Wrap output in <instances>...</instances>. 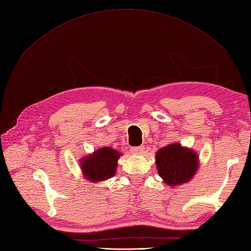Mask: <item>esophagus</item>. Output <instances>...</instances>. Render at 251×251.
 Instances as JSON below:
<instances>
[{
    "label": "esophagus",
    "mask_w": 251,
    "mask_h": 251,
    "mask_svg": "<svg viewBox=\"0 0 251 251\" xmlns=\"http://www.w3.org/2000/svg\"><path fill=\"white\" fill-rule=\"evenodd\" d=\"M131 151H132V153H134V154H143L145 152V148H144V146L135 147V148H132Z\"/></svg>",
    "instance_id": "esophagus-1"
}]
</instances>
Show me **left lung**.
Returning <instances> with one entry per match:
<instances>
[{"label": "left lung", "mask_w": 251, "mask_h": 251, "mask_svg": "<svg viewBox=\"0 0 251 251\" xmlns=\"http://www.w3.org/2000/svg\"><path fill=\"white\" fill-rule=\"evenodd\" d=\"M155 163L158 176L173 187L193 179L199 167V156L194 150L175 143L157 150Z\"/></svg>", "instance_id": "1"}]
</instances>
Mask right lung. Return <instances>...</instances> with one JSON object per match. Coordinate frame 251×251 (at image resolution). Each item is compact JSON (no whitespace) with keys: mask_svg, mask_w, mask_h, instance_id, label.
Returning a JSON list of instances; mask_svg holds the SVG:
<instances>
[{"mask_svg":"<svg viewBox=\"0 0 251 251\" xmlns=\"http://www.w3.org/2000/svg\"><path fill=\"white\" fill-rule=\"evenodd\" d=\"M121 153L111 147H102L93 154L81 158V169L85 179L90 182L107 180L116 174Z\"/></svg>","mask_w":251,"mask_h":251,"instance_id":"obj_1","label":"right lung"}]
</instances>
